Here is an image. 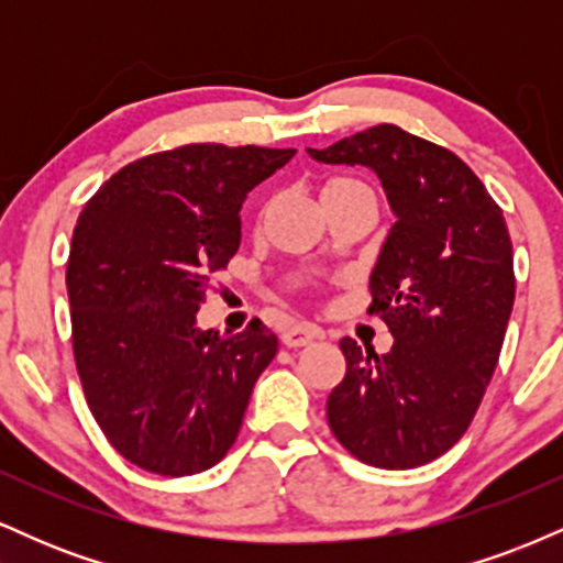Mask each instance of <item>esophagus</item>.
<instances>
[{"label": "esophagus", "instance_id": "34e87169", "mask_svg": "<svg viewBox=\"0 0 563 563\" xmlns=\"http://www.w3.org/2000/svg\"><path fill=\"white\" fill-rule=\"evenodd\" d=\"M280 339L286 346L296 349V346L312 344L314 339H322V331L318 325H307V322H303V325H290L288 331H283Z\"/></svg>", "mask_w": 563, "mask_h": 563}]
</instances>
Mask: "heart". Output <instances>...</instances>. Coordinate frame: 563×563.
<instances>
[{"instance_id": "heart-1", "label": "heart", "mask_w": 563, "mask_h": 563, "mask_svg": "<svg viewBox=\"0 0 563 563\" xmlns=\"http://www.w3.org/2000/svg\"><path fill=\"white\" fill-rule=\"evenodd\" d=\"M354 190H367L371 192V187H367L363 179H354V177H333L328 179L325 187H322V198H331V196H344V192H354Z\"/></svg>"}]
</instances>
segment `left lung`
<instances>
[{
    "label": "left lung",
    "mask_w": 563,
    "mask_h": 563,
    "mask_svg": "<svg viewBox=\"0 0 563 563\" xmlns=\"http://www.w3.org/2000/svg\"><path fill=\"white\" fill-rule=\"evenodd\" d=\"M307 153L376 172L397 219L367 307L394 344L376 354L341 339L346 376L328 397V423L367 466H423L466 434L500 357L516 294L506 219L455 153L394 124Z\"/></svg>",
    "instance_id": "left-lung-1"
}]
</instances>
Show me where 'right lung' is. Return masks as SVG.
Returning a JSON list of instances; mask_svg holds the SVG:
<instances>
[{
    "mask_svg": "<svg viewBox=\"0 0 563 563\" xmlns=\"http://www.w3.org/2000/svg\"><path fill=\"white\" fill-rule=\"evenodd\" d=\"M296 151L203 142L113 174L68 256L74 354L89 410L134 466L190 476L228 455L256 378L277 354L260 320L198 325L211 275L241 245V206Z\"/></svg>",
    "mask_w": 563,
    "mask_h": 563,
    "instance_id": "right-lung-1",
    "label": "right lung"
}]
</instances>
